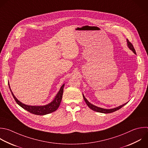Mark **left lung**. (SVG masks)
<instances>
[{
  "mask_svg": "<svg viewBox=\"0 0 148 148\" xmlns=\"http://www.w3.org/2000/svg\"><path fill=\"white\" fill-rule=\"evenodd\" d=\"M127 44H128V47L130 48V49L131 50L134 52V53L136 54V51H135V49H134L133 45H132V43H131L130 42H129V40H128V39H127ZM83 98H84V99L86 103H87V106H88L91 109H92V110H94V111H95V112H99V113H109L114 112H115V111H116V110L120 109V108H121L123 106H124V105H125V104H127V103H124V104H123V105H121V106H118V107H117V108H113V109H103V108H101L96 106H95V105L91 104V103H90V102L87 101V99L84 97V95H83Z\"/></svg>",
  "mask_w": 148,
  "mask_h": 148,
  "instance_id": "left-lung-1",
  "label": "left lung"
}]
</instances>
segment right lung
Here are the masks:
<instances>
[{"instance_id": "obj_1", "label": "right lung", "mask_w": 148, "mask_h": 148, "mask_svg": "<svg viewBox=\"0 0 148 148\" xmlns=\"http://www.w3.org/2000/svg\"><path fill=\"white\" fill-rule=\"evenodd\" d=\"M64 85L65 84H63L59 92L57 94L55 99L51 103L44 106H29V105H27L23 103L16 98V97L14 96V95L12 92L9 84V88L10 89L12 95L14 99H15L16 102L17 103V104H18L21 107H22L23 109H25L26 110L28 111L29 112L36 115H45L56 111L58 108L62 98Z\"/></svg>"}]
</instances>
